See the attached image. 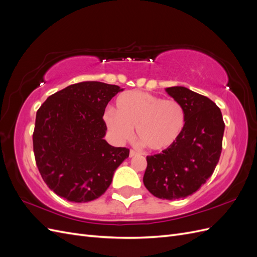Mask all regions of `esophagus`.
Returning a JSON list of instances; mask_svg holds the SVG:
<instances>
[{
    "instance_id": "1",
    "label": "esophagus",
    "mask_w": 257,
    "mask_h": 257,
    "mask_svg": "<svg viewBox=\"0 0 257 257\" xmlns=\"http://www.w3.org/2000/svg\"><path fill=\"white\" fill-rule=\"evenodd\" d=\"M136 154H137V152H136L135 150H133V149L130 150V157H131V158L134 157V155H136Z\"/></svg>"
}]
</instances>
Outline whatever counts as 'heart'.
Returning <instances> with one entry per match:
<instances>
[{
	"mask_svg": "<svg viewBox=\"0 0 257 257\" xmlns=\"http://www.w3.org/2000/svg\"><path fill=\"white\" fill-rule=\"evenodd\" d=\"M104 120L116 142L128 141L136 127L138 139L148 149L163 151L174 146L181 136L185 112L176 99L131 91L116 99L115 112L108 109Z\"/></svg>",
	"mask_w": 257,
	"mask_h": 257,
	"instance_id": "obj_1",
	"label": "heart"
}]
</instances>
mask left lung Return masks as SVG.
<instances>
[{
  "label": "left lung",
  "instance_id": "1",
  "mask_svg": "<svg viewBox=\"0 0 257 257\" xmlns=\"http://www.w3.org/2000/svg\"><path fill=\"white\" fill-rule=\"evenodd\" d=\"M166 91L182 105L185 125L174 146L147 157L144 184L155 197L175 200L192 195L212 176L225 124L220 108L207 96L184 87Z\"/></svg>",
  "mask_w": 257,
  "mask_h": 257
}]
</instances>
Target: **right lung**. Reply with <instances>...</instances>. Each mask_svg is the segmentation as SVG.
Instances as JSON below:
<instances>
[{
  "instance_id": "obj_1",
  "label": "right lung",
  "mask_w": 257,
  "mask_h": 257,
  "mask_svg": "<svg viewBox=\"0 0 257 257\" xmlns=\"http://www.w3.org/2000/svg\"><path fill=\"white\" fill-rule=\"evenodd\" d=\"M119 85L83 81L58 91L38 108L33 151L48 188L73 203H88L109 188L114 170L130 149L115 148L103 137L108 102Z\"/></svg>"
}]
</instances>
